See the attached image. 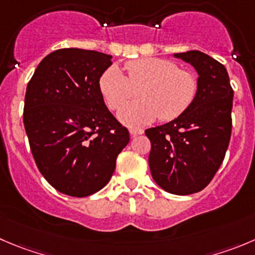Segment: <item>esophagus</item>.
<instances>
[{
	"mask_svg": "<svg viewBox=\"0 0 255 255\" xmlns=\"http://www.w3.org/2000/svg\"><path fill=\"white\" fill-rule=\"evenodd\" d=\"M142 133H143V130L138 129V128H130L129 129L130 137H135V135H139V134H142Z\"/></svg>",
	"mask_w": 255,
	"mask_h": 255,
	"instance_id": "esophagus-1",
	"label": "esophagus"
}]
</instances>
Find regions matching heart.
Returning a JSON list of instances; mask_svg holds the SVG:
<instances>
[{
  "mask_svg": "<svg viewBox=\"0 0 255 255\" xmlns=\"http://www.w3.org/2000/svg\"><path fill=\"white\" fill-rule=\"evenodd\" d=\"M127 77L118 66H110L100 78V91L108 107L116 108L137 87L140 100L123 106L118 120L128 127H140L158 117L170 121L182 115L193 102L198 90L196 76L179 70L177 63L163 58H142L125 65Z\"/></svg>",
  "mask_w": 255,
  "mask_h": 255,
  "instance_id": "heart-1",
  "label": "heart"
}]
</instances>
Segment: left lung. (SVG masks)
<instances>
[{
	"instance_id": "left-lung-1",
	"label": "left lung",
	"mask_w": 255,
	"mask_h": 255,
	"mask_svg": "<svg viewBox=\"0 0 255 255\" xmlns=\"http://www.w3.org/2000/svg\"><path fill=\"white\" fill-rule=\"evenodd\" d=\"M193 66L198 90L180 116L145 129L150 174L162 189L187 196L208 185L221 167L232 132L233 90L226 67L201 51L173 54Z\"/></svg>"
}]
</instances>
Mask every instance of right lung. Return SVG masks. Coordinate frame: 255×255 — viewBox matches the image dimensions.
<instances>
[{
    "label": "right lung",
    "mask_w": 255,
    "mask_h": 255,
    "mask_svg": "<svg viewBox=\"0 0 255 255\" xmlns=\"http://www.w3.org/2000/svg\"><path fill=\"white\" fill-rule=\"evenodd\" d=\"M111 65L110 54L57 49L39 62L27 86L23 125L31 152L47 182L67 196L102 189L129 142L100 91Z\"/></svg>",
    "instance_id": "right-lung-1"
}]
</instances>
